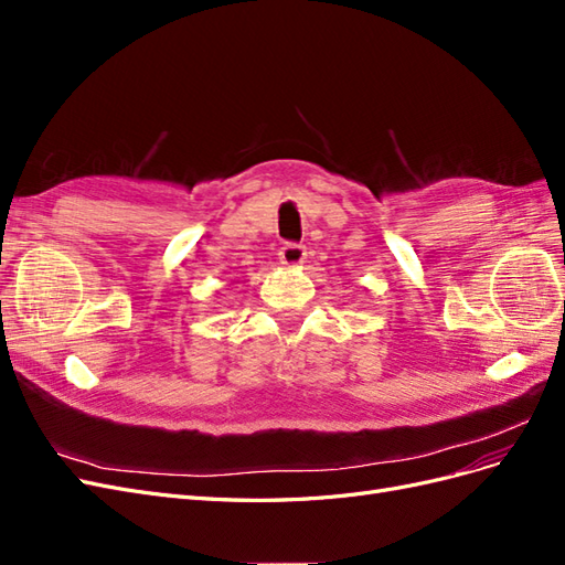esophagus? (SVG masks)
Wrapping results in <instances>:
<instances>
[{"label":"esophagus","instance_id":"1","mask_svg":"<svg viewBox=\"0 0 565 565\" xmlns=\"http://www.w3.org/2000/svg\"><path fill=\"white\" fill-rule=\"evenodd\" d=\"M278 256H280V262L285 266H297V264H301L306 259V247L299 245V243H285L280 247Z\"/></svg>","mask_w":565,"mask_h":565}]
</instances>
